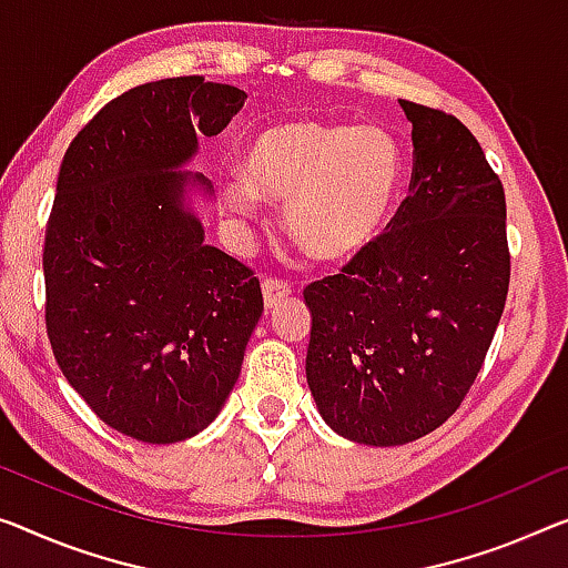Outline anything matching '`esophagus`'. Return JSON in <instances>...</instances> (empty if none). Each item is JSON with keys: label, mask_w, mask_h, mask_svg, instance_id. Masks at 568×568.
I'll list each match as a JSON object with an SVG mask.
<instances>
[{"label": "esophagus", "mask_w": 568, "mask_h": 568, "mask_svg": "<svg viewBox=\"0 0 568 568\" xmlns=\"http://www.w3.org/2000/svg\"><path fill=\"white\" fill-rule=\"evenodd\" d=\"M293 287L281 277H265L262 281V298H265V308H277L283 301L291 298Z\"/></svg>", "instance_id": "obj_1"}]
</instances>
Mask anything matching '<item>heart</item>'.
Here are the masks:
<instances>
[{"label": "heart", "mask_w": 568, "mask_h": 568, "mask_svg": "<svg viewBox=\"0 0 568 568\" xmlns=\"http://www.w3.org/2000/svg\"><path fill=\"white\" fill-rule=\"evenodd\" d=\"M226 178L222 206L257 222L262 201L285 203L291 240L313 260L346 262L390 224L403 189V148L383 126L285 120L260 130Z\"/></svg>", "instance_id": "b5f03b06"}]
</instances>
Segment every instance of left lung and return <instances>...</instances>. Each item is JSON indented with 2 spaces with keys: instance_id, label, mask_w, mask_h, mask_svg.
Segmentation results:
<instances>
[{
  "instance_id": "left-lung-1",
  "label": "left lung",
  "mask_w": 568,
  "mask_h": 568,
  "mask_svg": "<svg viewBox=\"0 0 568 568\" xmlns=\"http://www.w3.org/2000/svg\"><path fill=\"white\" fill-rule=\"evenodd\" d=\"M410 196L338 275L303 291L318 413L357 444L400 446L459 408L500 324L510 250L505 191L456 116L400 99Z\"/></svg>"
}]
</instances>
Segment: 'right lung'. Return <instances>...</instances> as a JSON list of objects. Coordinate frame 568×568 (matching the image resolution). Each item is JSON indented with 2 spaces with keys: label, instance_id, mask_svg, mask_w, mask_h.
Masks as SVG:
<instances>
[{
  "label": "right lung",
  "instance_id": "right-lung-1",
  "mask_svg": "<svg viewBox=\"0 0 568 568\" xmlns=\"http://www.w3.org/2000/svg\"><path fill=\"white\" fill-rule=\"evenodd\" d=\"M247 94L181 75L101 106L68 145L45 230V328L91 410L124 436L175 444L219 416L262 316L247 265L203 242L178 168Z\"/></svg>",
  "mask_w": 568,
  "mask_h": 568
}]
</instances>
